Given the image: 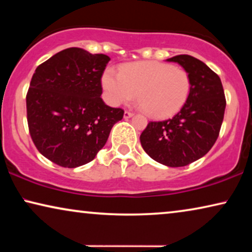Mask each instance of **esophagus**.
I'll return each instance as SVG.
<instances>
[{"mask_svg": "<svg viewBox=\"0 0 252 252\" xmlns=\"http://www.w3.org/2000/svg\"><path fill=\"white\" fill-rule=\"evenodd\" d=\"M130 117H133V112L125 111V113H124V118L125 119H128V118H130Z\"/></svg>", "mask_w": 252, "mask_h": 252, "instance_id": "1", "label": "esophagus"}]
</instances>
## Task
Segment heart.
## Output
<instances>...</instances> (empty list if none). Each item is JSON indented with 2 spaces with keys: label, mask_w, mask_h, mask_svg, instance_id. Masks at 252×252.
Returning a JSON list of instances; mask_svg holds the SVG:
<instances>
[{
  "label": "heart",
  "mask_w": 252,
  "mask_h": 252,
  "mask_svg": "<svg viewBox=\"0 0 252 252\" xmlns=\"http://www.w3.org/2000/svg\"><path fill=\"white\" fill-rule=\"evenodd\" d=\"M102 86L110 104L120 105L135 97L153 118H167L180 110L190 93L187 71L160 62H135L124 64L119 73L106 68Z\"/></svg>",
  "instance_id": "obj_1"
}]
</instances>
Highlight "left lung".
Listing matches in <instances>:
<instances>
[{
  "label": "left lung",
  "mask_w": 252,
  "mask_h": 252,
  "mask_svg": "<svg viewBox=\"0 0 252 252\" xmlns=\"http://www.w3.org/2000/svg\"><path fill=\"white\" fill-rule=\"evenodd\" d=\"M188 72L191 87L188 99L174 117L150 122L140 136L144 151L158 163L181 167L210 151L219 136L226 98L218 74L189 55L166 60Z\"/></svg>",
  "instance_id": "1"
}]
</instances>
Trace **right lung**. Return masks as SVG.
I'll list each match as a JSON object with an SVG mask.
<instances>
[{
  "instance_id": "add662e5",
  "label": "right lung",
  "mask_w": 252,
  "mask_h": 252,
  "mask_svg": "<svg viewBox=\"0 0 252 252\" xmlns=\"http://www.w3.org/2000/svg\"><path fill=\"white\" fill-rule=\"evenodd\" d=\"M110 57L67 48L36 67L26 95L31 137L41 155L62 167L94 159L124 110L106 105L101 78Z\"/></svg>"
}]
</instances>
